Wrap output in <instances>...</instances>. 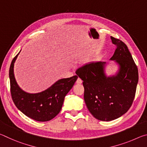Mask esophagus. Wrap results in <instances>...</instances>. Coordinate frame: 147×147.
I'll return each instance as SVG.
<instances>
[{
	"instance_id": "esophagus-1",
	"label": "esophagus",
	"mask_w": 147,
	"mask_h": 147,
	"mask_svg": "<svg viewBox=\"0 0 147 147\" xmlns=\"http://www.w3.org/2000/svg\"><path fill=\"white\" fill-rule=\"evenodd\" d=\"M76 83L78 84H80L82 83V80L81 78H78V79H77V80L76 82Z\"/></svg>"
}]
</instances>
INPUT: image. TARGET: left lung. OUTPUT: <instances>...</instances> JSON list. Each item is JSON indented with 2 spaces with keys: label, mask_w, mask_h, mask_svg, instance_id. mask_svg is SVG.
Segmentation results:
<instances>
[{
  "label": "left lung",
  "mask_w": 147,
  "mask_h": 147,
  "mask_svg": "<svg viewBox=\"0 0 147 147\" xmlns=\"http://www.w3.org/2000/svg\"><path fill=\"white\" fill-rule=\"evenodd\" d=\"M117 48L111 60L119 64L115 76L107 77L104 73L106 62L87 63L76 71L83 80L84 100L94 118L110 121L126 113L135 98L138 82V69L126 45L111 37Z\"/></svg>",
  "instance_id": "left-lung-1"
}]
</instances>
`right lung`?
I'll use <instances>...</instances> for the list:
<instances>
[{
    "label": "right lung",
    "mask_w": 147,
    "mask_h": 147,
    "mask_svg": "<svg viewBox=\"0 0 147 147\" xmlns=\"http://www.w3.org/2000/svg\"><path fill=\"white\" fill-rule=\"evenodd\" d=\"M19 53L12 60L9 71L12 100L17 108L28 117L40 122L51 120L61 111L65 96L73 88L78 76L59 80L41 93H26L17 85L14 76V63Z\"/></svg>",
    "instance_id": "1"
}]
</instances>
